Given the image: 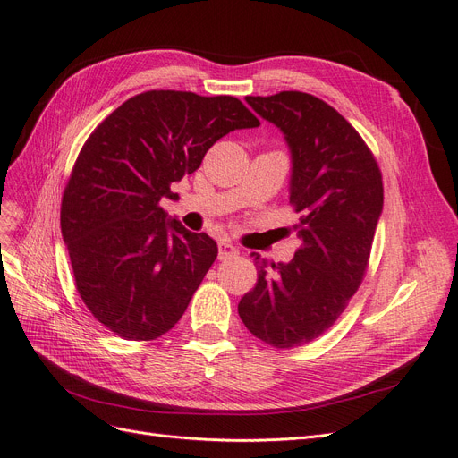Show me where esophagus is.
<instances>
[{"instance_id":"obj_1","label":"esophagus","mask_w":458,"mask_h":458,"mask_svg":"<svg viewBox=\"0 0 458 458\" xmlns=\"http://www.w3.org/2000/svg\"><path fill=\"white\" fill-rule=\"evenodd\" d=\"M234 255H239V248L233 246L231 242H222V244H219V253H217L219 259L225 261V259L234 258Z\"/></svg>"}]
</instances>
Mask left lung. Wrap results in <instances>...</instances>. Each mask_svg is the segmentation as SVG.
Segmentation results:
<instances>
[{
	"mask_svg": "<svg viewBox=\"0 0 458 458\" xmlns=\"http://www.w3.org/2000/svg\"><path fill=\"white\" fill-rule=\"evenodd\" d=\"M248 105L278 125L293 157L289 205L302 244L295 258L268 263L251 253L258 282L239 302L248 331L291 350L335 325L367 274L383 208L377 161L336 108L304 91L248 96Z\"/></svg>",
	"mask_w": 458,
	"mask_h": 458,
	"instance_id": "obj_1",
	"label": "left lung"
}]
</instances>
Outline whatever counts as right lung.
<instances>
[{"instance_id":"obj_1","label":"right lung","mask_w":458,"mask_h":458,"mask_svg":"<svg viewBox=\"0 0 458 458\" xmlns=\"http://www.w3.org/2000/svg\"><path fill=\"white\" fill-rule=\"evenodd\" d=\"M261 122L233 96L150 89L122 103L72 165L60 224L82 302L120 338L156 340L180 321L217 258L207 233L167 219L161 197L210 146Z\"/></svg>"}]
</instances>
